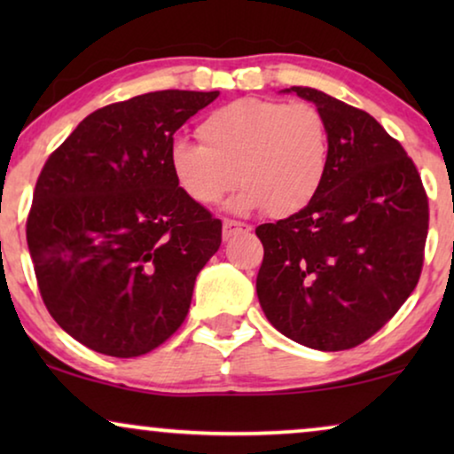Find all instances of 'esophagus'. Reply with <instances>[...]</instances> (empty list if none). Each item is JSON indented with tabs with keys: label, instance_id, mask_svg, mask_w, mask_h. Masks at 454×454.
<instances>
[{
	"label": "esophagus",
	"instance_id": "1",
	"mask_svg": "<svg viewBox=\"0 0 454 454\" xmlns=\"http://www.w3.org/2000/svg\"><path fill=\"white\" fill-rule=\"evenodd\" d=\"M250 229H252L250 225H246V223H241V221L225 219L223 221V239H231L238 233H246V231H250Z\"/></svg>",
	"mask_w": 454,
	"mask_h": 454
}]
</instances>
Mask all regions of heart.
Returning a JSON list of instances; mask_svg holds the SVG:
<instances>
[{"label": "heart", "mask_w": 454, "mask_h": 454, "mask_svg": "<svg viewBox=\"0 0 454 454\" xmlns=\"http://www.w3.org/2000/svg\"><path fill=\"white\" fill-rule=\"evenodd\" d=\"M196 134L200 145L171 146L169 167L198 207L221 202L239 182L235 210L295 215L314 200L331 165V126L312 103L238 98L204 117Z\"/></svg>", "instance_id": "heart-1"}]
</instances>
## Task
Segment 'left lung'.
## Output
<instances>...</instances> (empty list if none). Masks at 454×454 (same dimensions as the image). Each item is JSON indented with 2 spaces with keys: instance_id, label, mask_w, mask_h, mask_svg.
Masks as SVG:
<instances>
[{
  "instance_id": "8db88e82",
  "label": "left lung",
  "mask_w": 454,
  "mask_h": 454,
  "mask_svg": "<svg viewBox=\"0 0 454 454\" xmlns=\"http://www.w3.org/2000/svg\"><path fill=\"white\" fill-rule=\"evenodd\" d=\"M331 126L325 184L300 213L256 227V291L270 325L295 343L345 351L376 334L424 266L427 194L405 148L374 117L308 86Z\"/></svg>"
}]
</instances>
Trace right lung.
I'll list each match as a JSON object with an SVG mask.
<instances>
[{
    "label": "right lung",
    "mask_w": 454,
    "mask_h": 454,
    "mask_svg": "<svg viewBox=\"0 0 454 454\" xmlns=\"http://www.w3.org/2000/svg\"><path fill=\"white\" fill-rule=\"evenodd\" d=\"M219 90H157L97 109L49 154L27 219L43 301L92 351L138 357L184 325L221 221L177 188L173 134Z\"/></svg>",
    "instance_id": "1"
}]
</instances>
